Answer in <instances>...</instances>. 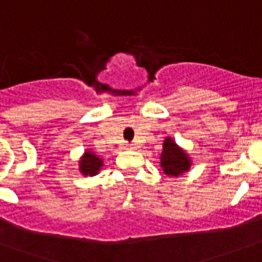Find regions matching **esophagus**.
Wrapping results in <instances>:
<instances>
[{
    "label": "esophagus",
    "mask_w": 262,
    "mask_h": 262,
    "mask_svg": "<svg viewBox=\"0 0 262 262\" xmlns=\"http://www.w3.org/2000/svg\"><path fill=\"white\" fill-rule=\"evenodd\" d=\"M133 148H135L133 145H126V149H133Z\"/></svg>",
    "instance_id": "esophagus-1"
}]
</instances>
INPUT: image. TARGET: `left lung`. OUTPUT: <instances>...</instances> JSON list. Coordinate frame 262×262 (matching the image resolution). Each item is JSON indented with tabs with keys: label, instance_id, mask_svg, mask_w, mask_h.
Segmentation results:
<instances>
[{
	"label": "left lung",
	"instance_id": "8db88e82",
	"mask_svg": "<svg viewBox=\"0 0 262 262\" xmlns=\"http://www.w3.org/2000/svg\"><path fill=\"white\" fill-rule=\"evenodd\" d=\"M191 160L182 148L177 145L171 137H166L163 143V151L160 155V167L168 177H179L189 171Z\"/></svg>",
	"mask_w": 262,
	"mask_h": 262
}]
</instances>
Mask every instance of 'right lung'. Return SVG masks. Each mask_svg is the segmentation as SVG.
Wrapping results in <instances>:
<instances>
[{
	"label": "right lung",
	"instance_id": "obj_1",
	"mask_svg": "<svg viewBox=\"0 0 262 262\" xmlns=\"http://www.w3.org/2000/svg\"><path fill=\"white\" fill-rule=\"evenodd\" d=\"M103 166V160L96 156L94 152H84V155L81 156V160H80V172L83 175H90V177H94L99 172L100 167Z\"/></svg>",
	"mask_w": 262,
	"mask_h": 262
}]
</instances>
